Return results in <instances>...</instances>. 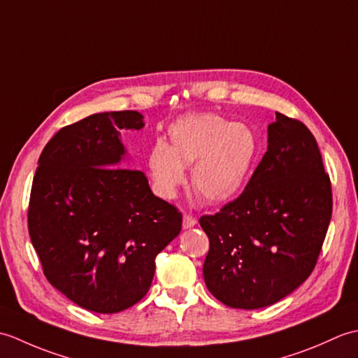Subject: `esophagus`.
<instances>
[{
	"instance_id": "esophagus-1",
	"label": "esophagus",
	"mask_w": 358,
	"mask_h": 358,
	"mask_svg": "<svg viewBox=\"0 0 358 358\" xmlns=\"http://www.w3.org/2000/svg\"><path fill=\"white\" fill-rule=\"evenodd\" d=\"M195 223H196V220L194 217L187 215V214L183 215V227H185V229H189V227L195 226Z\"/></svg>"
}]
</instances>
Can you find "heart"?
I'll return each instance as SVG.
<instances>
[{
	"label": "heart",
	"instance_id": "heart-1",
	"mask_svg": "<svg viewBox=\"0 0 358 358\" xmlns=\"http://www.w3.org/2000/svg\"><path fill=\"white\" fill-rule=\"evenodd\" d=\"M171 146L155 141L149 152L152 183L163 199H173L192 166V186L201 199L220 203L237 194L258 149L254 131L217 113H192L169 129Z\"/></svg>",
	"mask_w": 358,
	"mask_h": 358
}]
</instances>
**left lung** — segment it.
<instances>
[{
    "label": "left lung",
    "instance_id": "obj_1",
    "mask_svg": "<svg viewBox=\"0 0 358 358\" xmlns=\"http://www.w3.org/2000/svg\"><path fill=\"white\" fill-rule=\"evenodd\" d=\"M275 115L245 191L200 218L209 237L204 281L229 308L269 306L299 287L315 268L331 222V178L314 135L300 120Z\"/></svg>",
    "mask_w": 358,
    "mask_h": 358
}]
</instances>
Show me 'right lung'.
<instances>
[{
	"label": "right lung",
	"instance_id": "add662e5",
	"mask_svg": "<svg viewBox=\"0 0 358 358\" xmlns=\"http://www.w3.org/2000/svg\"><path fill=\"white\" fill-rule=\"evenodd\" d=\"M136 110L94 113L43 149L27 227L49 283L78 306L115 314L148 294L155 257L181 231V212L152 194L146 175L121 166L120 129Z\"/></svg>",
	"mask_w": 358,
	"mask_h": 358
}]
</instances>
